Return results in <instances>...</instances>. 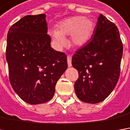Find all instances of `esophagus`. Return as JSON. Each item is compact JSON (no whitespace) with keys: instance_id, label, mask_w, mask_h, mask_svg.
Returning <instances> with one entry per match:
<instances>
[{"instance_id":"1","label":"esophagus","mask_w":130,"mask_h":130,"mask_svg":"<svg viewBox=\"0 0 130 130\" xmlns=\"http://www.w3.org/2000/svg\"><path fill=\"white\" fill-rule=\"evenodd\" d=\"M67 61H68V67H71V55H68L67 57Z\"/></svg>"}]
</instances>
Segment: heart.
<instances>
[{
	"label": "heart",
	"mask_w": 130,
	"mask_h": 130,
	"mask_svg": "<svg viewBox=\"0 0 130 130\" xmlns=\"http://www.w3.org/2000/svg\"><path fill=\"white\" fill-rule=\"evenodd\" d=\"M93 31V23L83 17H72L62 21L57 28L50 31V35L58 48L66 44L65 36L71 35V43L73 46H82L89 40Z\"/></svg>",
	"instance_id": "b5f03b06"
}]
</instances>
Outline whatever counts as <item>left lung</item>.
Wrapping results in <instances>:
<instances>
[{"label": "left lung", "instance_id": "obj_1", "mask_svg": "<svg viewBox=\"0 0 130 130\" xmlns=\"http://www.w3.org/2000/svg\"><path fill=\"white\" fill-rule=\"evenodd\" d=\"M122 54L118 28L100 14L90 40L72 57L79 72L74 89L81 101L96 104L110 94L119 79Z\"/></svg>", "mask_w": 130, "mask_h": 130}]
</instances>
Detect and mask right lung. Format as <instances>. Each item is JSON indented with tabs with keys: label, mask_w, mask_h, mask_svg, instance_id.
I'll list each match as a JSON object with an SVG mask.
<instances>
[{
	"label": "right lung",
	"mask_w": 130,
	"mask_h": 130,
	"mask_svg": "<svg viewBox=\"0 0 130 130\" xmlns=\"http://www.w3.org/2000/svg\"><path fill=\"white\" fill-rule=\"evenodd\" d=\"M45 14L27 15L10 27L6 57L9 81L21 99L30 104L48 102L68 68L65 53L51 47Z\"/></svg>",
	"instance_id": "1"
}]
</instances>
